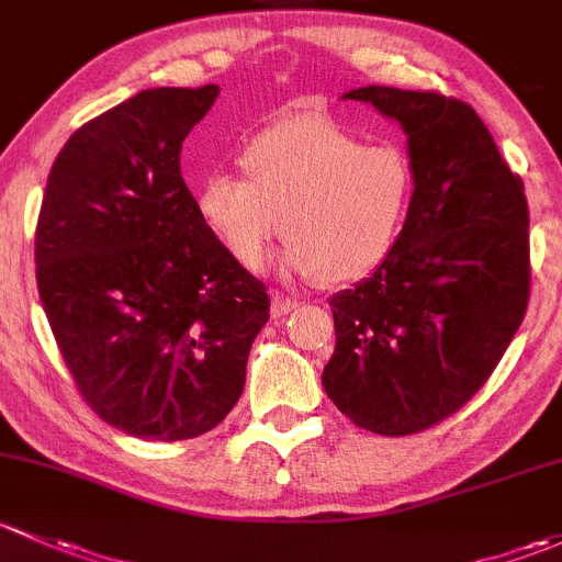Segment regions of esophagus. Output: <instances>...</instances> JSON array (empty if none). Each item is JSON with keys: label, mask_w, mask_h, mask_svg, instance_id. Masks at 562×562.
<instances>
[{"label": "esophagus", "mask_w": 562, "mask_h": 562, "mask_svg": "<svg viewBox=\"0 0 562 562\" xmlns=\"http://www.w3.org/2000/svg\"><path fill=\"white\" fill-rule=\"evenodd\" d=\"M294 308H297V300L283 297V294H279V292H276L273 297H270V316H273V319H281V316L292 314Z\"/></svg>", "instance_id": "1"}]
</instances>
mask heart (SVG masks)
Returning a JSON list of instances; mask_svg holds the SVG:
<instances>
[{"instance_id": "heart-1", "label": "heart", "mask_w": 562, "mask_h": 562, "mask_svg": "<svg viewBox=\"0 0 562 562\" xmlns=\"http://www.w3.org/2000/svg\"><path fill=\"white\" fill-rule=\"evenodd\" d=\"M243 178L211 172L194 192L202 227L243 270L286 238L279 268L327 286L366 279L392 254L408 218L414 172L392 146L319 115L279 121L243 146Z\"/></svg>"}]
</instances>
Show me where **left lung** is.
I'll return each instance as SVG.
<instances>
[{
	"mask_svg": "<svg viewBox=\"0 0 562 562\" xmlns=\"http://www.w3.org/2000/svg\"><path fill=\"white\" fill-rule=\"evenodd\" d=\"M344 100L403 126L414 194L390 257L329 300L335 351L322 384L362 430L411 436L465 406L522 324L528 200L465 102L392 86Z\"/></svg>",
	"mask_w": 562,
	"mask_h": 562,
	"instance_id": "obj_1",
	"label": "left lung"
}]
</instances>
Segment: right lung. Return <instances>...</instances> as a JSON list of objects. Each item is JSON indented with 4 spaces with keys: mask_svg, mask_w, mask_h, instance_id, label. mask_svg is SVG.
Wrapping results in <instances>:
<instances>
[{
    "mask_svg": "<svg viewBox=\"0 0 562 562\" xmlns=\"http://www.w3.org/2000/svg\"><path fill=\"white\" fill-rule=\"evenodd\" d=\"M218 86L146 89L65 143L37 218V289L69 373L126 436L187 441L238 403L265 283L202 227L181 146Z\"/></svg>",
    "mask_w": 562,
    "mask_h": 562,
    "instance_id": "obj_1",
    "label": "right lung"
}]
</instances>
